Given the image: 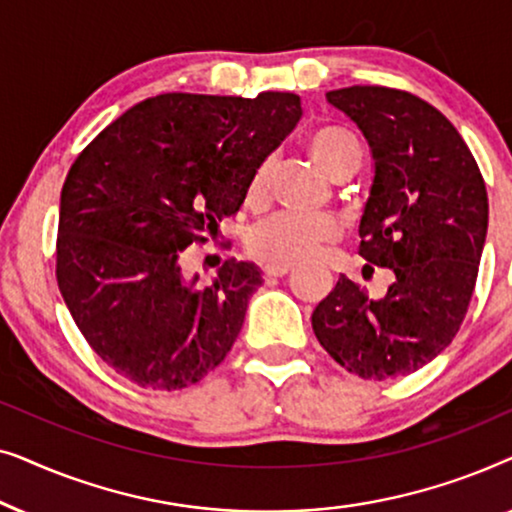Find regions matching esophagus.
<instances>
[{
    "label": "esophagus",
    "mask_w": 512,
    "mask_h": 512,
    "mask_svg": "<svg viewBox=\"0 0 512 512\" xmlns=\"http://www.w3.org/2000/svg\"><path fill=\"white\" fill-rule=\"evenodd\" d=\"M291 270H293L291 263H268L263 268L265 277H284V275H289Z\"/></svg>",
    "instance_id": "esophagus-1"
}]
</instances>
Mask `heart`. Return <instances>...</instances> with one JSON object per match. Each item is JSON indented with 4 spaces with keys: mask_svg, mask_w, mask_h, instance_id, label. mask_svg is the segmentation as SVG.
I'll use <instances>...</instances> for the list:
<instances>
[{
    "mask_svg": "<svg viewBox=\"0 0 512 512\" xmlns=\"http://www.w3.org/2000/svg\"><path fill=\"white\" fill-rule=\"evenodd\" d=\"M307 151L328 179L340 172L352 170L359 163V142L352 132L342 128H319L307 137ZM270 174V160H263L251 174L247 186V202H258L265 193ZM338 237V226L328 219L303 221L296 216L275 214L254 226L247 247L256 258L265 263H298L310 258L324 242Z\"/></svg>",
    "mask_w": 512,
    "mask_h": 512,
    "instance_id": "obj_1",
    "label": "heart"
}]
</instances>
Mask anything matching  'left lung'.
<instances>
[{"label":"left lung","instance_id":"8db88e82","mask_svg":"<svg viewBox=\"0 0 512 512\" xmlns=\"http://www.w3.org/2000/svg\"><path fill=\"white\" fill-rule=\"evenodd\" d=\"M352 118L373 156L359 254L394 272L382 298L342 275L317 305L321 347L363 380H394L436 359L471 303L489 202L457 128L429 102L382 86L326 93Z\"/></svg>","mask_w":512,"mask_h":512}]
</instances>
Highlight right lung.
<instances>
[{
	"mask_svg": "<svg viewBox=\"0 0 512 512\" xmlns=\"http://www.w3.org/2000/svg\"><path fill=\"white\" fill-rule=\"evenodd\" d=\"M300 97L167 93L135 104L74 160L60 195L58 286L100 359L174 391L226 359L261 268L230 258L209 284L181 251L233 216L293 130Z\"/></svg>",
	"mask_w": 512,
	"mask_h": 512,
	"instance_id": "obj_1",
	"label": "right lung"
}]
</instances>
